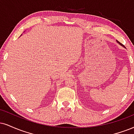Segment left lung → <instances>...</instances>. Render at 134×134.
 I'll return each instance as SVG.
<instances>
[{
  "mask_svg": "<svg viewBox=\"0 0 134 134\" xmlns=\"http://www.w3.org/2000/svg\"><path fill=\"white\" fill-rule=\"evenodd\" d=\"M118 43H119L120 44H121V45H122V44H121V43H119V42H118Z\"/></svg>",
  "mask_w": 134,
  "mask_h": 134,
  "instance_id": "1",
  "label": "left lung"
}]
</instances>
